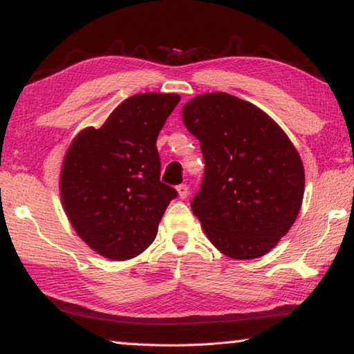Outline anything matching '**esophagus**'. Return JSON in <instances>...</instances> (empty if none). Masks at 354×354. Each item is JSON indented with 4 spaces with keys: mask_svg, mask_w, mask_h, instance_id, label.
<instances>
[{
    "mask_svg": "<svg viewBox=\"0 0 354 354\" xmlns=\"http://www.w3.org/2000/svg\"><path fill=\"white\" fill-rule=\"evenodd\" d=\"M176 190H178L179 198H181V200H185V198H187V196H189V187H187V184L178 185Z\"/></svg>",
    "mask_w": 354,
    "mask_h": 354,
    "instance_id": "1",
    "label": "esophagus"
}]
</instances>
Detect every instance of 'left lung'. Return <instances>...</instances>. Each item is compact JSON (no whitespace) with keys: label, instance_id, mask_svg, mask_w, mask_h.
Here are the masks:
<instances>
[{"label":"left lung","instance_id":"8db88e82","mask_svg":"<svg viewBox=\"0 0 354 354\" xmlns=\"http://www.w3.org/2000/svg\"><path fill=\"white\" fill-rule=\"evenodd\" d=\"M183 122L205 159L190 206L207 239L232 259L267 254L301 207L304 169L295 147L259 107L223 92L190 100Z\"/></svg>","mask_w":354,"mask_h":354}]
</instances>
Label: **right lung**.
<instances>
[{"label": "right lung", "instance_id": "obj_1", "mask_svg": "<svg viewBox=\"0 0 354 354\" xmlns=\"http://www.w3.org/2000/svg\"><path fill=\"white\" fill-rule=\"evenodd\" d=\"M175 93H140L118 104L100 128L77 134L65 154L61 198L84 242L113 261L153 243L178 192L160 183L159 131L179 103Z\"/></svg>", "mask_w": 354, "mask_h": 354}]
</instances>
